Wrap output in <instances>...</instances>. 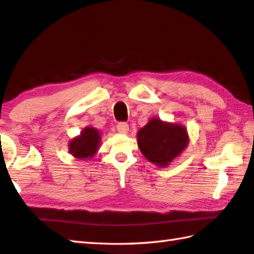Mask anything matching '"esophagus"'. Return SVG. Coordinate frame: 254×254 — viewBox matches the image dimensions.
Here are the masks:
<instances>
[{
    "label": "esophagus",
    "instance_id": "obj_1",
    "mask_svg": "<svg viewBox=\"0 0 254 254\" xmlns=\"http://www.w3.org/2000/svg\"><path fill=\"white\" fill-rule=\"evenodd\" d=\"M117 128H118V132H120V133H127L128 124L127 122H119L117 126Z\"/></svg>",
    "mask_w": 254,
    "mask_h": 254
}]
</instances>
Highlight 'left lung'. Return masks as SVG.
Listing matches in <instances>:
<instances>
[{"mask_svg":"<svg viewBox=\"0 0 254 254\" xmlns=\"http://www.w3.org/2000/svg\"><path fill=\"white\" fill-rule=\"evenodd\" d=\"M187 130L181 126L152 119L137 133V144L143 155L152 163L167 167L186 149Z\"/></svg>","mask_w":254,"mask_h":254,"instance_id":"left-lung-1","label":"left lung"}]
</instances>
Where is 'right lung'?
Here are the masks:
<instances>
[{
    "instance_id": "right-lung-1",
    "label": "right lung",
    "mask_w": 254,
    "mask_h": 254,
    "mask_svg": "<svg viewBox=\"0 0 254 254\" xmlns=\"http://www.w3.org/2000/svg\"><path fill=\"white\" fill-rule=\"evenodd\" d=\"M100 133L93 127H85L81 135L70 142V152L77 159L92 158L98 151Z\"/></svg>"
}]
</instances>
